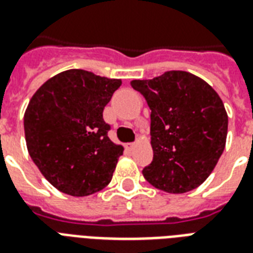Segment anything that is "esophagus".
<instances>
[{
    "label": "esophagus",
    "instance_id": "obj_1",
    "mask_svg": "<svg viewBox=\"0 0 253 253\" xmlns=\"http://www.w3.org/2000/svg\"><path fill=\"white\" fill-rule=\"evenodd\" d=\"M134 148H136V142H133V144H126V149H129V151H132Z\"/></svg>",
    "mask_w": 253,
    "mask_h": 253
}]
</instances>
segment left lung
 Wrapping results in <instances>:
<instances>
[{"instance_id":"left-lung-1","label":"left lung","mask_w":253,"mask_h":253,"mask_svg":"<svg viewBox=\"0 0 253 253\" xmlns=\"http://www.w3.org/2000/svg\"><path fill=\"white\" fill-rule=\"evenodd\" d=\"M130 85L151 109L153 160L142 169L148 183L185 193L206 181L225 148L228 116L210 84L184 70H169Z\"/></svg>"}]
</instances>
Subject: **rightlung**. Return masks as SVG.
I'll use <instances>...</instances> for the list:
<instances>
[{"label":"right lung","instance_id":"obj_1","mask_svg":"<svg viewBox=\"0 0 253 253\" xmlns=\"http://www.w3.org/2000/svg\"><path fill=\"white\" fill-rule=\"evenodd\" d=\"M121 80L69 69L43 83L24 116L28 152L60 192L93 195L111 183L124 148L108 137L102 112Z\"/></svg>","mask_w":253,"mask_h":253}]
</instances>
